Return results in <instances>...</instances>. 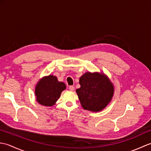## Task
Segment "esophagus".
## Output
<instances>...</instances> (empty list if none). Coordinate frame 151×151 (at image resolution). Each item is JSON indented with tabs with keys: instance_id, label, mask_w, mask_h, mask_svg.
<instances>
[{
	"instance_id": "34e87169",
	"label": "esophagus",
	"mask_w": 151,
	"mask_h": 151,
	"mask_svg": "<svg viewBox=\"0 0 151 151\" xmlns=\"http://www.w3.org/2000/svg\"><path fill=\"white\" fill-rule=\"evenodd\" d=\"M69 89L70 91H73L74 89H75V87H74L73 86H70L69 87Z\"/></svg>"
}]
</instances>
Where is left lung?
Returning a JSON list of instances; mask_svg holds the SVG:
<instances>
[{
  "label": "left lung",
  "instance_id": "1",
  "mask_svg": "<svg viewBox=\"0 0 151 151\" xmlns=\"http://www.w3.org/2000/svg\"><path fill=\"white\" fill-rule=\"evenodd\" d=\"M79 83L81 88L76 92L84 110L101 111L113 97L114 85L104 73L87 72L80 78Z\"/></svg>",
  "mask_w": 151,
  "mask_h": 151
}]
</instances>
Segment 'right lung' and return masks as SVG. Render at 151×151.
Here are the masks:
<instances>
[{
    "label": "right lung",
    "mask_w": 151,
    "mask_h": 151,
    "mask_svg": "<svg viewBox=\"0 0 151 151\" xmlns=\"http://www.w3.org/2000/svg\"><path fill=\"white\" fill-rule=\"evenodd\" d=\"M63 82L58 81L56 76L49 75L41 78L35 89L36 101L45 106H52L60 97L62 92L65 89Z\"/></svg>",
    "instance_id": "add662e5"
}]
</instances>
